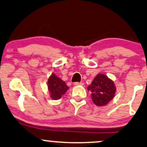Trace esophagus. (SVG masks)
<instances>
[{
  "instance_id": "obj_1",
  "label": "esophagus",
  "mask_w": 147,
  "mask_h": 147,
  "mask_svg": "<svg viewBox=\"0 0 147 147\" xmlns=\"http://www.w3.org/2000/svg\"><path fill=\"white\" fill-rule=\"evenodd\" d=\"M74 84V86H82L83 83L82 82H75Z\"/></svg>"
}]
</instances>
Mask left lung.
I'll return each mask as SVG.
<instances>
[{"label":"left lung","mask_w":147,"mask_h":147,"mask_svg":"<svg viewBox=\"0 0 147 147\" xmlns=\"http://www.w3.org/2000/svg\"><path fill=\"white\" fill-rule=\"evenodd\" d=\"M93 102L97 106H106L115 97L117 88L113 80L105 74H98L87 87Z\"/></svg>","instance_id":"obj_1"}]
</instances>
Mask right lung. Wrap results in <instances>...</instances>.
Here are the masks:
<instances>
[{
	"mask_svg": "<svg viewBox=\"0 0 147 147\" xmlns=\"http://www.w3.org/2000/svg\"><path fill=\"white\" fill-rule=\"evenodd\" d=\"M48 88L51 99L57 100L61 99L62 95L66 93L69 87L67 86L63 80L57 77L55 74L52 73L48 78Z\"/></svg>",
	"mask_w": 147,
	"mask_h": 147,
	"instance_id": "obj_1",
	"label": "right lung"
}]
</instances>
